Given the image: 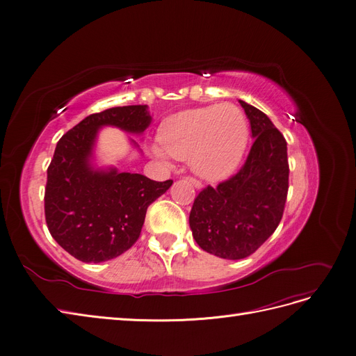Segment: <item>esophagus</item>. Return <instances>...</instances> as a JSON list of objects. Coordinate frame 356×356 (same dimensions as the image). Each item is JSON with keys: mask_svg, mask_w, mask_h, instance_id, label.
Returning <instances> with one entry per match:
<instances>
[{"mask_svg": "<svg viewBox=\"0 0 356 356\" xmlns=\"http://www.w3.org/2000/svg\"><path fill=\"white\" fill-rule=\"evenodd\" d=\"M186 179H188V180L195 186L196 189H202V181H199L197 179H195V177H192V176H188Z\"/></svg>", "mask_w": 356, "mask_h": 356, "instance_id": "34e87169", "label": "esophagus"}]
</instances>
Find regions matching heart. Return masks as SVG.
Returning a JSON list of instances; mask_svg holds the SVG:
<instances>
[{
	"label": "heart",
	"mask_w": 356,
	"mask_h": 356,
	"mask_svg": "<svg viewBox=\"0 0 356 356\" xmlns=\"http://www.w3.org/2000/svg\"><path fill=\"white\" fill-rule=\"evenodd\" d=\"M161 160L191 159L193 170L218 180L235 170L248 143V122L236 105L220 104L189 109L168 118L160 131Z\"/></svg>",
	"instance_id": "1"
}]
</instances>
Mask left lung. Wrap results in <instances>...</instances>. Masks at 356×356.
I'll use <instances>...</instances> for the list:
<instances>
[{
	"label": "left lung",
	"instance_id": "left-lung-1",
	"mask_svg": "<svg viewBox=\"0 0 356 356\" xmlns=\"http://www.w3.org/2000/svg\"><path fill=\"white\" fill-rule=\"evenodd\" d=\"M254 143L236 175L208 184L189 216L193 238L209 254L241 259L254 254L277 229L289 192L287 141L258 108L239 101Z\"/></svg>",
	"mask_w": 356,
	"mask_h": 356
}]
</instances>
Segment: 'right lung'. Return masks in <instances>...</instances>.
<instances>
[{
  "mask_svg": "<svg viewBox=\"0 0 356 356\" xmlns=\"http://www.w3.org/2000/svg\"><path fill=\"white\" fill-rule=\"evenodd\" d=\"M149 121L147 105L109 108L82 120L56 145L47 167L46 223L54 241L83 263H102L133 247L149 203L173 183L137 173L95 172L89 165L99 127L143 133Z\"/></svg>",
  "mask_w": 356,
  "mask_h": 356,
  "instance_id": "right-lung-1",
  "label": "right lung"
}]
</instances>
